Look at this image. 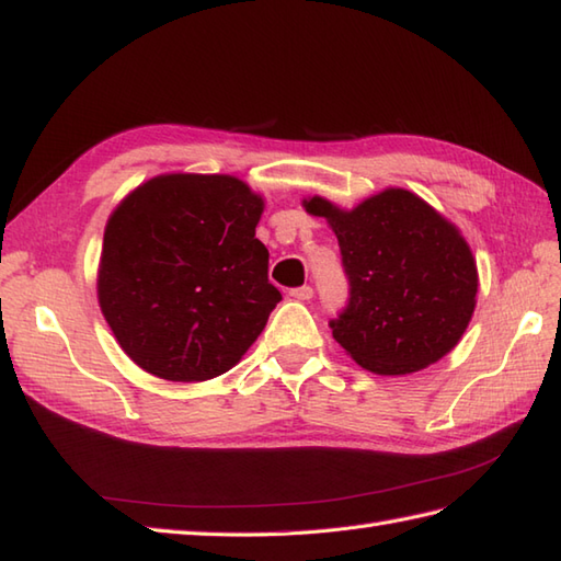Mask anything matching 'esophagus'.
Here are the masks:
<instances>
[{
  "label": "esophagus",
  "instance_id": "34e87169",
  "mask_svg": "<svg viewBox=\"0 0 561 561\" xmlns=\"http://www.w3.org/2000/svg\"><path fill=\"white\" fill-rule=\"evenodd\" d=\"M291 299H299V301H311L313 299V287H296L289 291Z\"/></svg>",
  "mask_w": 561,
  "mask_h": 561
}]
</instances>
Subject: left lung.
<instances>
[{
    "mask_svg": "<svg viewBox=\"0 0 561 561\" xmlns=\"http://www.w3.org/2000/svg\"><path fill=\"white\" fill-rule=\"evenodd\" d=\"M304 207L337 236L350 301L330 328L356 364L402 376L456 347L478 304V265L456 226L402 187L352 211L323 197Z\"/></svg>",
    "mask_w": 561,
    "mask_h": 561,
    "instance_id": "obj_1",
    "label": "left lung"
}]
</instances>
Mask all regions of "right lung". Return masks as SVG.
Masks as SVG:
<instances>
[{"label": "right lung", "mask_w": 561, "mask_h": 561, "mask_svg": "<svg viewBox=\"0 0 561 561\" xmlns=\"http://www.w3.org/2000/svg\"><path fill=\"white\" fill-rule=\"evenodd\" d=\"M262 197L233 175L169 173L111 214L99 304L145 371L193 383L241 362L282 301L255 238Z\"/></svg>", "instance_id": "obj_1"}]
</instances>
